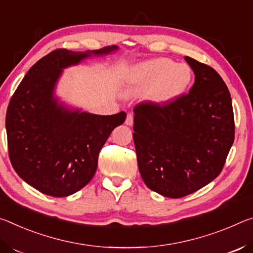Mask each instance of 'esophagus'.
Listing matches in <instances>:
<instances>
[{
  "label": "esophagus",
  "instance_id": "34e87169",
  "mask_svg": "<svg viewBox=\"0 0 253 253\" xmlns=\"http://www.w3.org/2000/svg\"><path fill=\"white\" fill-rule=\"evenodd\" d=\"M126 124L129 126H131L132 124H133V115H132L131 113H127L126 119Z\"/></svg>",
  "mask_w": 253,
  "mask_h": 253
}]
</instances>
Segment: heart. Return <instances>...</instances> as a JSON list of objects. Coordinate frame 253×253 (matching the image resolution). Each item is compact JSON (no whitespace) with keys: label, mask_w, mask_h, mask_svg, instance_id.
<instances>
[{"label":"heart","mask_w":253,"mask_h":253,"mask_svg":"<svg viewBox=\"0 0 253 253\" xmlns=\"http://www.w3.org/2000/svg\"><path fill=\"white\" fill-rule=\"evenodd\" d=\"M192 70L185 64L158 58L132 68L124 77V89L130 95L150 90L149 98L165 105L179 97L192 83Z\"/></svg>","instance_id":"b5f03b06"}]
</instances>
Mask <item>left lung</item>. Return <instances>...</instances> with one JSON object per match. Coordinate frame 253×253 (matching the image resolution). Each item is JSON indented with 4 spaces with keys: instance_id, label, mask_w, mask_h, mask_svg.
Masks as SVG:
<instances>
[{
    "instance_id": "8db88e82",
    "label": "left lung",
    "mask_w": 253,
    "mask_h": 253,
    "mask_svg": "<svg viewBox=\"0 0 253 253\" xmlns=\"http://www.w3.org/2000/svg\"><path fill=\"white\" fill-rule=\"evenodd\" d=\"M188 94L165 105L134 107L133 140L141 177L160 195L180 198L214 180L234 141V115L222 77L190 57Z\"/></svg>"
}]
</instances>
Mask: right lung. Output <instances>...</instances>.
<instances>
[{
  "label": "right lung",
  "instance_id": "1",
  "mask_svg": "<svg viewBox=\"0 0 253 253\" xmlns=\"http://www.w3.org/2000/svg\"><path fill=\"white\" fill-rule=\"evenodd\" d=\"M118 49L53 50L29 69L11 97L5 119L11 164L45 195L69 196L87 185L102 147L126 118L124 112L97 115L65 105L55 95L57 83L65 68Z\"/></svg>",
  "mask_w": 253,
  "mask_h": 253
}]
</instances>
